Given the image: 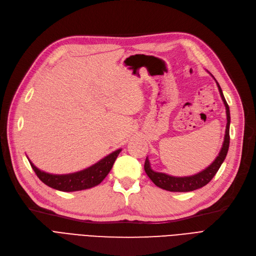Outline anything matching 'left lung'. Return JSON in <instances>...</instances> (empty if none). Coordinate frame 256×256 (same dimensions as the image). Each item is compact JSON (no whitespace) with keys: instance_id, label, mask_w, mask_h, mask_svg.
Segmentation results:
<instances>
[{"instance_id":"obj_1","label":"left lung","mask_w":256,"mask_h":256,"mask_svg":"<svg viewBox=\"0 0 256 256\" xmlns=\"http://www.w3.org/2000/svg\"><path fill=\"white\" fill-rule=\"evenodd\" d=\"M209 74L214 77L212 74H211V73H209ZM214 80L216 82L220 95L222 97V100H223L224 106L226 108L227 124H226V130H225V137H224L223 146H222V148H220L218 154L216 156V158L214 159V161L211 163L209 166H207L205 170H203L202 172H200L196 174L187 176H170V174H164V172H154L152 168L148 157H146V163H144V170H146V174L148 176L150 179L154 182V184L156 186L162 188V190H168V192H192V190H198V188L205 186L206 184H208L211 181V179H212V178L216 176L218 168H220L222 163L224 162V160L226 158L227 152H228V148H229V142H230V136H229L230 110H229V106L227 104V102H226V99L224 97L223 92H222V88H220L218 82H216L214 77Z\"/></svg>"}]
</instances>
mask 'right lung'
<instances>
[{
    "mask_svg": "<svg viewBox=\"0 0 256 256\" xmlns=\"http://www.w3.org/2000/svg\"><path fill=\"white\" fill-rule=\"evenodd\" d=\"M121 148L108 154L104 158L99 160L97 163L91 165L90 168L66 174H53L38 170L29 159L31 168L36 172L38 179L56 190L71 192L84 190L100 184L104 178L108 176L110 170H112L115 160L117 159Z\"/></svg>",
    "mask_w": 256,
    "mask_h": 256,
    "instance_id": "1",
    "label": "right lung"
}]
</instances>
